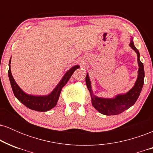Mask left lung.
I'll return each instance as SVG.
<instances>
[{
  "label": "left lung",
  "mask_w": 153,
  "mask_h": 153,
  "mask_svg": "<svg viewBox=\"0 0 153 153\" xmlns=\"http://www.w3.org/2000/svg\"><path fill=\"white\" fill-rule=\"evenodd\" d=\"M129 46L134 50L137 54V62L139 65L138 77L135 82L134 87L126 94L118 95L114 99H102L98 98L93 95L91 90V81L89 80L88 75L85 77L86 85L91 96L92 105L98 111L104 115H117L122 113L123 111L130 108L134 104L137 100L144 84V78H145V71L143 62L140 59V52L137 49L134 47L132 40L131 41Z\"/></svg>",
  "instance_id": "8db88e82"
}]
</instances>
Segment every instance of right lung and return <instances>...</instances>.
Returning a JSON list of instances; mask_svg holds the SVG:
<instances>
[{
	"mask_svg": "<svg viewBox=\"0 0 153 153\" xmlns=\"http://www.w3.org/2000/svg\"><path fill=\"white\" fill-rule=\"evenodd\" d=\"M10 62H9V69H8V77L11 85L12 90H13L14 96L17 99L22 103L23 104L25 105L27 108L30 109L37 111H47L50 110L51 108H54L57 105V101H58L59 94H60L62 88L65 86V85L68 82L69 79L71 78V75L74 73L75 70L79 68L78 65H75L71 68L64 75L62 80L59 82L57 87L54 89V91L51 93L50 94L45 96H35L32 95H28L25 94L22 89L19 88L17 85L16 82H15L14 79L12 76L11 72H10Z\"/></svg>",
	"mask_w": 153,
	"mask_h": 153,
	"instance_id": "obj_1",
	"label": "right lung"
}]
</instances>
